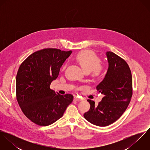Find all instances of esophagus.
<instances>
[{
    "instance_id": "esophagus-1",
    "label": "esophagus",
    "mask_w": 150,
    "mask_h": 150,
    "mask_svg": "<svg viewBox=\"0 0 150 150\" xmlns=\"http://www.w3.org/2000/svg\"><path fill=\"white\" fill-rule=\"evenodd\" d=\"M74 100H77V101H79V100H81V99L80 98H79V97H77V96H74Z\"/></svg>"
}]
</instances>
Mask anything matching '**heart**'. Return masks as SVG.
I'll return each mask as SVG.
<instances>
[{
  "label": "heart",
  "mask_w": 150,
  "mask_h": 150,
  "mask_svg": "<svg viewBox=\"0 0 150 150\" xmlns=\"http://www.w3.org/2000/svg\"><path fill=\"white\" fill-rule=\"evenodd\" d=\"M76 61L86 73H91V76L95 79L104 77L106 71V66L100 62V58L92 51L83 50L79 52L75 57ZM65 67V64L62 67Z\"/></svg>",
  "instance_id": "b5f03b06"
}]
</instances>
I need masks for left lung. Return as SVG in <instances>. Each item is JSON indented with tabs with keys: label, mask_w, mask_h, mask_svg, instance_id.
Listing matches in <instances>:
<instances>
[{
	"label": "left lung",
	"mask_w": 150,
	"mask_h": 150,
	"mask_svg": "<svg viewBox=\"0 0 150 150\" xmlns=\"http://www.w3.org/2000/svg\"><path fill=\"white\" fill-rule=\"evenodd\" d=\"M108 69L103 80L96 86L98 93L104 95L102 101L95 105L90 99L91 107L84 117L91 123L100 127L108 126L119 119L130 103L132 95V77L127 62L115 54L106 53Z\"/></svg>",
	"instance_id": "1"
}]
</instances>
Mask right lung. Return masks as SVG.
Returning a JSON list of instances; mask_svg holds the SVG:
<instances>
[{"label":"right lung","instance_id":"obj_1","mask_svg":"<svg viewBox=\"0 0 150 150\" xmlns=\"http://www.w3.org/2000/svg\"><path fill=\"white\" fill-rule=\"evenodd\" d=\"M71 51L47 48L30 55L22 63L16 76V98L25 115L40 126L49 125L63 116L73 96L50 88Z\"/></svg>","mask_w":150,"mask_h":150}]
</instances>
